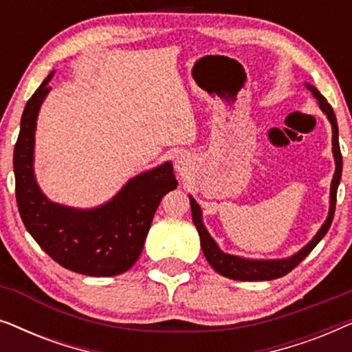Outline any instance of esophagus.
I'll return each mask as SVG.
<instances>
[{
  "instance_id": "obj_1",
  "label": "esophagus",
  "mask_w": 352,
  "mask_h": 352,
  "mask_svg": "<svg viewBox=\"0 0 352 352\" xmlns=\"http://www.w3.org/2000/svg\"><path fill=\"white\" fill-rule=\"evenodd\" d=\"M175 168L177 171L181 173V175H186L187 171H189V160H187V158L184 157V155H179V157H176V162H175Z\"/></svg>"
}]
</instances>
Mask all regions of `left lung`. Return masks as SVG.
<instances>
[{"label":"left lung","mask_w":352,"mask_h":352,"mask_svg":"<svg viewBox=\"0 0 352 352\" xmlns=\"http://www.w3.org/2000/svg\"><path fill=\"white\" fill-rule=\"evenodd\" d=\"M306 88L311 91L312 96L319 100V105L322 112L327 115V118L330 120L331 123V144H333V157H335V175L333 179H331V187H330V211L329 216H327V221L324 226L319 229V232L316 234V237L311 240L309 243L306 245L305 248H301L300 252L293 254L290 258L285 259H245L240 256H234V254H228L221 252L218 245L208 230L204 226V221H201V210L197 201L190 199V208H192V221H194L197 230H199L200 235V245L201 250H204V254L206 261L210 263V266L214 269L216 272L221 274V276L234 278V280H242V282H254V280H274V278H278L282 276H287L288 272L293 271L298 264H300L302 259H305L307 254H309L317 243L320 242L322 239L325 237V234L329 232L331 221H333L335 214V206H336V190H338V184L341 181V171H343V157H341L340 151V142H338V123H336V117L331 105L327 102V99L319 93V89L316 86L307 85Z\"/></svg>","instance_id":"left-lung-1"}]
</instances>
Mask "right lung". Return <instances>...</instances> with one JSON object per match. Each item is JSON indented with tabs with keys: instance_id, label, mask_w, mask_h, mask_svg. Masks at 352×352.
<instances>
[{
	"instance_id": "right-lung-1",
	"label": "right lung",
	"mask_w": 352,
	"mask_h": 352,
	"mask_svg": "<svg viewBox=\"0 0 352 352\" xmlns=\"http://www.w3.org/2000/svg\"><path fill=\"white\" fill-rule=\"evenodd\" d=\"M54 72L28 99L14 147L19 213L35 242L62 267L93 277L118 276L138 261L153 214L163 197L177 187L170 162L128 181L102 206L76 210L52 204L33 173L36 117Z\"/></svg>"
}]
</instances>
